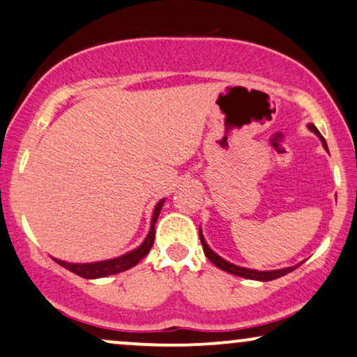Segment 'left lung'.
Masks as SVG:
<instances>
[{
  "mask_svg": "<svg viewBox=\"0 0 357 357\" xmlns=\"http://www.w3.org/2000/svg\"><path fill=\"white\" fill-rule=\"evenodd\" d=\"M308 130H310V132H313L314 135H317V137H318L319 139H321L323 148L328 151L326 142H324V138L321 137V133L318 132L317 126H314L313 123H308ZM199 237H201L202 249H204V254H206L207 259H209V260L212 261V264L215 265V267H219L220 270H224V272H229V273H232V275H237V277L249 278V280H259V282H270V280H275V278L283 277V275L290 273V272H293V270H295V268L300 267V264H298V265H293V267L280 268V270H252V268H245V267H238V265H234V264H231V261L224 260L222 257L215 254V252L212 250L209 245H207L206 238H204V236H202V232H201V227H199ZM301 264H303V261H301Z\"/></svg>",
  "mask_w": 357,
  "mask_h": 357,
  "instance_id": "left-lung-1",
  "label": "left lung"
}]
</instances>
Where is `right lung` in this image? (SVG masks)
Returning a JSON list of instances; mask_svg holds the SVG:
<instances>
[{
  "label": "right lung",
  "instance_id": "obj_1",
  "mask_svg": "<svg viewBox=\"0 0 357 357\" xmlns=\"http://www.w3.org/2000/svg\"><path fill=\"white\" fill-rule=\"evenodd\" d=\"M163 204H165V199H161L155 206V211H153V215H151L150 232H148L145 241L142 242V245H138L137 249L126 252V254L120 255V257H115V259L92 261V264H70V261H64V260H59V259H54V260H56L61 267L70 270L72 273L79 275V277H82V278H89V280L108 277V275L125 272V270L135 267V265H137L138 261L143 259V257H146V254L153 247V242H155V224H156L158 215H160Z\"/></svg>",
  "mask_w": 357,
  "mask_h": 357
}]
</instances>
